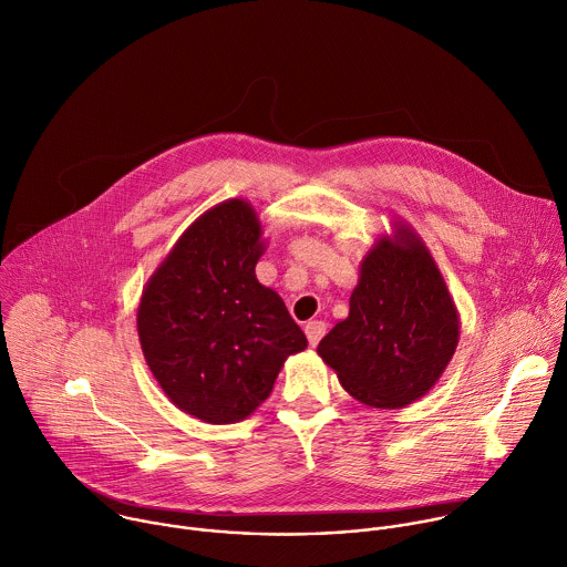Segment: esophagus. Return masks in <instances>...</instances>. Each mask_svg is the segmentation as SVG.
I'll use <instances>...</instances> for the list:
<instances>
[{
  "label": "esophagus",
  "mask_w": 567,
  "mask_h": 567,
  "mask_svg": "<svg viewBox=\"0 0 567 567\" xmlns=\"http://www.w3.org/2000/svg\"><path fill=\"white\" fill-rule=\"evenodd\" d=\"M305 333H307L309 344L316 347V344L322 340V336L327 333V322H322V320H311V322L305 324Z\"/></svg>",
  "instance_id": "1"
}]
</instances>
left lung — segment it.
Listing matches in <instances>:
<instances>
[{"label":"left lung","mask_w":567,"mask_h":567,"mask_svg":"<svg viewBox=\"0 0 567 567\" xmlns=\"http://www.w3.org/2000/svg\"><path fill=\"white\" fill-rule=\"evenodd\" d=\"M362 262L349 318L318 344L320 358L362 404L400 409L429 393L449 367L460 318L420 238L400 227Z\"/></svg>","instance_id":"1"}]
</instances>
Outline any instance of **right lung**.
I'll use <instances>...</instances> for the list:
<instances>
[{
  "label": "right lung",
  "instance_id": "add662e5",
  "mask_svg": "<svg viewBox=\"0 0 567 567\" xmlns=\"http://www.w3.org/2000/svg\"><path fill=\"white\" fill-rule=\"evenodd\" d=\"M260 223L245 200L205 212L150 278L136 327L150 371L185 413L240 422L307 347L282 298L256 280Z\"/></svg>",
  "mask_w": 567,
  "mask_h": 567
}]
</instances>
